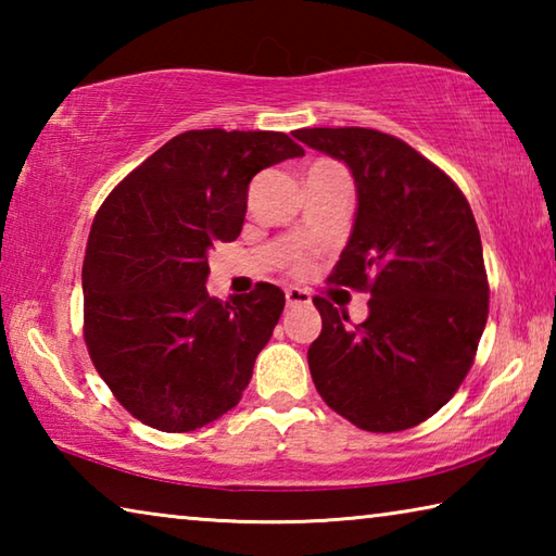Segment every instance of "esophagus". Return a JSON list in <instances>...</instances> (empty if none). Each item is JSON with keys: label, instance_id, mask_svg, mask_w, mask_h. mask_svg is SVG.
Segmentation results:
<instances>
[{"label": "esophagus", "instance_id": "34e87169", "mask_svg": "<svg viewBox=\"0 0 556 556\" xmlns=\"http://www.w3.org/2000/svg\"><path fill=\"white\" fill-rule=\"evenodd\" d=\"M304 304H312L308 291L299 289V287H289L287 289V306H304Z\"/></svg>", "mask_w": 556, "mask_h": 556}]
</instances>
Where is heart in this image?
<instances>
[{"label": "heart", "instance_id": "b5f03b06", "mask_svg": "<svg viewBox=\"0 0 556 556\" xmlns=\"http://www.w3.org/2000/svg\"><path fill=\"white\" fill-rule=\"evenodd\" d=\"M289 267L294 269V271H304L306 269V257H301V255H294L289 260Z\"/></svg>", "mask_w": 556, "mask_h": 556}]
</instances>
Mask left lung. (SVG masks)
<instances>
[{"instance_id": "obj_1", "label": "left lung", "mask_w": 556, "mask_h": 556, "mask_svg": "<svg viewBox=\"0 0 556 556\" xmlns=\"http://www.w3.org/2000/svg\"><path fill=\"white\" fill-rule=\"evenodd\" d=\"M355 178L351 240L328 281L370 294L353 326L321 296L308 370L333 412L365 431L412 429L454 397L488 321L481 232L460 188L402 139L365 127L296 129Z\"/></svg>"}]
</instances>
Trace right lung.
Instances as JSON below:
<instances>
[{
	"label": "right lung",
	"mask_w": 556,
	"mask_h": 556,
	"mask_svg": "<svg viewBox=\"0 0 556 556\" xmlns=\"http://www.w3.org/2000/svg\"><path fill=\"white\" fill-rule=\"evenodd\" d=\"M301 154L285 131L191 129L100 205L83 262V336L142 425L181 434L240 402L285 291L260 281L225 304L208 296V250L240 235L252 176Z\"/></svg>",
	"instance_id": "1"
}]
</instances>
